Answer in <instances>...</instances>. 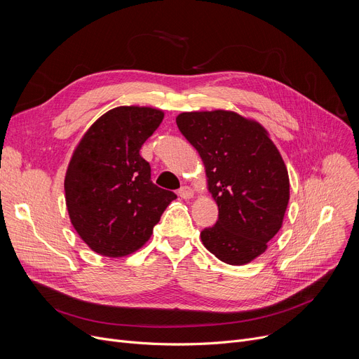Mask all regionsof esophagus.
Returning a JSON list of instances; mask_svg holds the SVG:
<instances>
[{
	"label": "esophagus",
	"instance_id": "1",
	"mask_svg": "<svg viewBox=\"0 0 359 359\" xmlns=\"http://www.w3.org/2000/svg\"><path fill=\"white\" fill-rule=\"evenodd\" d=\"M179 195H180V198H183V199H191V198H194L195 192H194L192 187H189V186H183L182 189L179 191Z\"/></svg>",
	"mask_w": 359,
	"mask_h": 359
}]
</instances>
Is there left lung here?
Here are the masks:
<instances>
[{"label":"left lung","mask_w":359,"mask_h":359,"mask_svg":"<svg viewBox=\"0 0 359 359\" xmlns=\"http://www.w3.org/2000/svg\"><path fill=\"white\" fill-rule=\"evenodd\" d=\"M183 137L199 153L218 221L203 246L229 265H246L268 249L290 201L288 170L268 130L231 110L183 111Z\"/></svg>","instance_id":"left-lung-1"}]
</instances>
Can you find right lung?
Wrapping results in <instances>:
<instances>
[{
	"label": "right lung",
	"instance_id": "1",
	"mask_svg": "<svg viewBox=\"0 0 359 359\" xmlns=\"http://www.w3.org/2000/svg\"><path fill=\"white\" fill-rule=\"evenodd\" d=\"M164 118L154 107L119 106L94 122L74 149L65 175V202L75 231L102 256L141 249L177 196L151 182L140 156Z\"/></svg>",
	"mask_w": 359,
	"mask_h": 359
}]
</instances>
